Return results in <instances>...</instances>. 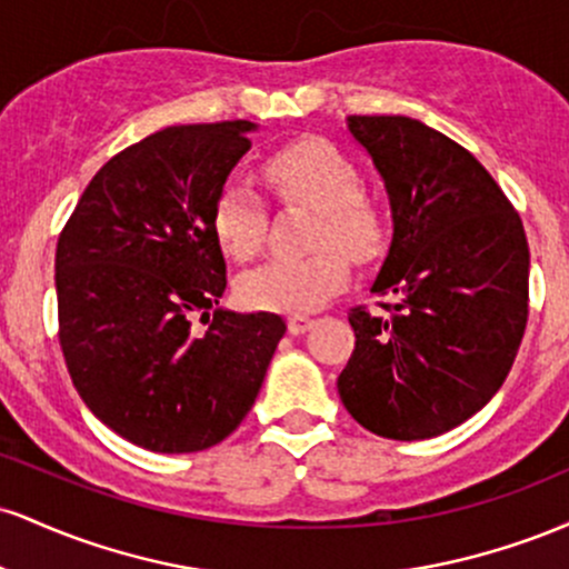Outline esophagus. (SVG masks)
I'll return each mask as SVG.
<instances>
[{
    "mask_svg": "<svg viewBox=\"0 0 569 569\" xmlns=\"http://www.w3.org/2000/svg\"><path fill=\"white\" fill-rule=\"evenodd\" d=\"M310 326H312V318L310 316H299V312H297V316L289 318V331H291V335H305V331L310 329Z\"/></svg>",
    "mask_w": 569,
    "mask_h": 569,
    "instance_id": "34e87169",
    "label": "esophagus"
}]
</instances>
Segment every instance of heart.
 <instances>
[{
	"label": "heart",
	"mask_w": 569,
	"mask_h": 569,
	"mask_svg": "<svg viewBox=\"0 0 569 569\" xmlns=\"http://www.w3.org/2000/svg\"><path fill=\"white\" fill-rule=\"evenodd\" d=\"M262 176L283 206L310 208L316 213L307 234V246L316 251L251 270L240 280V297L257 310H316L348 283V257L367 264L385 251V208L361 189L363 179L356 162L326 139L283 143L262 160ZM211 227L227 257L248 262L264 246L262 198L243 181H224L213 200Z\"/></svg>",
	"instance_id": "b5f03b06"
}]
</instances>
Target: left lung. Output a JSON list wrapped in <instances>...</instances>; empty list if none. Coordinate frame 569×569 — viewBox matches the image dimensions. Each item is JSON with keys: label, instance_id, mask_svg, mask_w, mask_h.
<instances>
[{"label": "left lung", "instance_id": "obj_1", "mask_svg": "<svg viewBox=\"0 0 569 569\" xmlns=\"http://www.w3.org/2000/svg\"><path fill=\"white\" fill-rule=\"evenodd\" d=\"M393 211V243L352 307L356 350L337 388L382 439L447 433L500 390L530 316V248L498 181L466 147L401 114L348 117Z\"/></svg>", "mask_w": 569, "mask_h": 569}]
</instances>
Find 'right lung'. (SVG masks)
<instances>
[{
  "mask_svg": "<svg viewBox=\"0 0 569 569\" xmlns=\"http://www.w3.org/2000/svg\"><path fill=\"white\" fill-rule=\"evenodd\" d=\"M253 128L171 126L130 143L90 179L58 234V342L71 382L103 426L149 452L227 439L286 335L276 312L217 307L227 264L213 200Z\"/></svg>",
  "mask_w": 569,
  "mask_h": 569,
  "instance_id": "right-lung-1",
  "label": "right lung"
}]
</instances>
